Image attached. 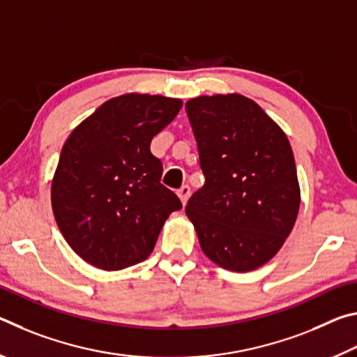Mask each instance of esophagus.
Segmentation results:
<instances>
[{
    "instance_id": "1",
    "label": "esophagus",
    "mask_w": 357,
    "mask_h": 357,
    "mask_svg": "<svg viewBox=\"0 0 357 357\" xmlns=\"http://www.w3.org/2000/svg\"><path fill=\"white\" fill-rule=\"evenodd\" d=\"M176 193H178L181 203L185 204L187 200H189V197H190V187L189 185H183Z\"/></svg>"
}]
</instances>
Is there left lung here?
Wrapping results in <instances>:
<instances>
[{
  "label": "left lung",
  "mask_w": 357,
  "mask_h": 357,
  "mask_svg": "<svg viewBox=\"0 0 357 357\" xmlns=\"http://www.w3.org/2000/svg\"><path fill=\"white\" fill-rule=\"evenodd\" d=\"M185 112L206 178L185 214L211 261L249 273L282 249L298 217L293 149L280 126L245 96H198Z\"/></svg>",
  "instance_id": "1"
}]
</instances>
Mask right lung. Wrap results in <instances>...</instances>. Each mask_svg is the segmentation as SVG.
Here are the masks:
<instances>
[{
  "label": "right lung",
  "mask_w": 357,
  "mask_h": 357,
  "mask_svg": "<svg viewBox=\"0 0 357 357\" xmlns=\"http://www.w3.org/2000/svg\"><path fill=\"white\" fill-rule=\"evenodd\" d=\"M183 100L129 93L102 104L72 130L52 179V209L78 257L119 271L153 252L165 220L183 208L160 183L153 137L167 128Z\"/></svg>",
  "instance_id": "obj_1"
}]
</instances>
